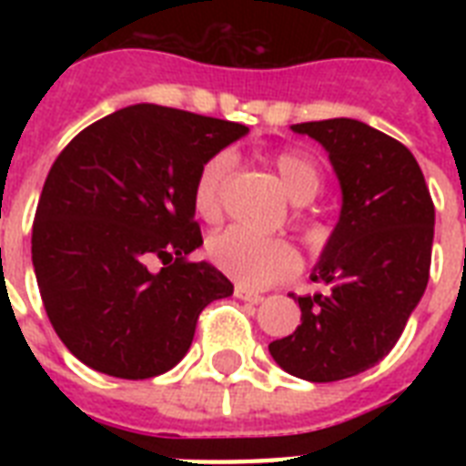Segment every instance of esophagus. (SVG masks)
Here are the masks:
<instances>
[{
  "instance_id": "34e87169",
  "label": "esophagus",
  "mask_w": 466,
  "mask_h": 466,
  "mask_svg": "<svg viewBox=\"0 0 466 466\" xmlns=\"http://www.w3.org/2000/svg\"><path fill=\"white\" fill-rule=\"evenodd\" d=\"M234 295H237L239 299H244V302H251V305H261L263 302V295L247 290V288H241V285H237V288H234Z\"/></svg>"
}]
</instances>
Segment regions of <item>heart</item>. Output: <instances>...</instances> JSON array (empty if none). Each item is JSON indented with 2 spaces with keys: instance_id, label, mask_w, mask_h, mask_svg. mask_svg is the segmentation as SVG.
Here are the masks:
<instances>
[{
  "instance_id": "heart-1",
  "label": "heart",
  "mask_w": 466,
  "mask_h": 466,
  "mask_svg": "<svg viewBox=\"0 0 466 466\" xmlns=\"http://www.w3.org/2000/svg\"><path fill=\"white\" fill-rule=\"evenodd\" d=\"M273 167L295 203H311L319 196L321 174L309 157L288 149L273 157ZM232 168L234 152L229 149H222L200 164L193 181V208L200 218L215 219L219 215ZM208 256L222 273L244 288H268L299 268V254L290 241L254 234L244 227H227L210 237Z\"/></svg>"
}]
</instances>
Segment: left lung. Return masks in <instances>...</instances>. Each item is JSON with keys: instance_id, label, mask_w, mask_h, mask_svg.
<instances>
[{"instance_id": "8db88e82", "label": "left lung", "mask_w": 466, "mask_h": 466, "mask_svg": "<svg viewBox=\"0 0 466 466\" xmlns=\"http://www.w3.org/2000/svg\"><path fill=\"white\" fill-rule=\"evenodd\" d=\"M329 152L343 205L314 283L295 298L302 324L268 346L273 360L307 382H336L382 360L423 298L435 208L419 161L390 135L353 118L298 123Z\"/></svg>"}]
</instances>
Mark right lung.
Returning a JSON list of instances; mask_svg holds the SVG:
<instances>
[{
  "instance_id": "obj_1",
  "label": "right lung",
  "mask_w": 466,
  "mask_h": 466,
  "mask_svg": "<svg viewBox=\"0 0 466 466\" xmlns=\"http://www.w3.org/2000/svg\"><path fill=\"white\" fill-rule=\"evenodd\" d=\"M247 126L137 104L62 149L33 222V268L55 333L84 365L123 380L167 372L188 353L200 311L234 285L210 263L193 181ZM165 266L152 274L147 263Z\"/></svg>"
}]
</instances>
